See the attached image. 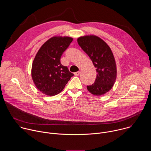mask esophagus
<instances>
[{
	"mask_svg": "<svg viewBox=\"0 0 151 151\" xmlns=\"http://www.w3.org/2000/svg\"><path fill=\"white\" fill-rule=\"evenodd\" d=\"M79 74H80V72H75V73H74V75H75V76H79Z\"/></svg>",
	"mask_w": 151,
	"mask_h": 151,
	"instance_id": "1",
	"label": "esophagus"
}]
</instances>
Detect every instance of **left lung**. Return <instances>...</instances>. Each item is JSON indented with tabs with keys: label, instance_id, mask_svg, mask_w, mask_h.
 I'll use <instances>...</instances> for the list:
<instances>
[{
	"label": "left lung",
	"instance_id": "8db88e82",
	"mask_svg": "<svg viewBox=\"0 0 151 151\" xmlns=\"http://www.w3.org/2000/svg\"><path fill=\"white\" fill-rule=\"evenodd\" d=\"M77 41L91 60L97 73L94 83L87 86V90L97 96L108 92L113 87L117 74L116 62L111 49L103 39L95 35L81 36Z\"/></svg>",
	"mask_w": 151,
	"mask_h": 151
}]
</instances>
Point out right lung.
I'll use <instances>...</instances> for the list:
<instances>
[{
	"label": "right lung",
	"instance_id": "right-lung-1",
	"mask_svg": "<svg viewBox=\"0 0 151 151\" xmlns=\"http://www.w3.org/2000/svg\"><path fill=\"white\" fill-rule=\"evenodd\" d=\"M73 38L54 36L48 39L37 52L32 68V77L36 88L43 94L53 96L60 93L73 74L61 64L63 53Z\"/></svg>",
	"mask_w": 151,
	"mask_h": 151
}]
</instances>
